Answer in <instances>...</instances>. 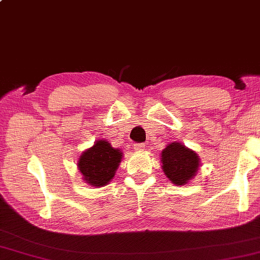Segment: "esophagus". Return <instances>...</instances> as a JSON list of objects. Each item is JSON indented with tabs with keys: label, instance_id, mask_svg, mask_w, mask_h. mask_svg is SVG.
I'll return each mask as SVG.
<instances>
[{
	"label": "esophagus",
	"instance_id": "1",
	"mask_svg": "<svg viewBox=\"0 0 260 260\" xmlns=\"http://www.w3.org/2000/svg\"><path fill=\"white\" fill-rule=\"evenodd\" d=\"M145 147H146V145H145L144 143H138V144L134 145V148L137 150H144Z\"/></svg>",
	"mask_w": 260,
	"mask_h": 260
}]
</instances>
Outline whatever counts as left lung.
Returning <instances> with one entry per match:
<instances>
[{"label": "left lung", "mask_w": 260, "mask_h": 260, "mask_svg": "<svg viewBox=\"0 0 260 260\" xmlns=\"http://www.w3.org/2000/svg\"><path fill=\"white\" fill-rule=\"evenodd\" d=\"M162 171L175 185H185L195 176L199 158L197 154L183 144L172 143L161 152Z\"/></svg>", "instance_id": "8db88e82"}]
</instances>
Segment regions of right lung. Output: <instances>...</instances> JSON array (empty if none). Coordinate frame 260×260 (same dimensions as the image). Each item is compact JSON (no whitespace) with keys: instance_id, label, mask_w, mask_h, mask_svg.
Wrapping results in <instances>:
<instances>
[{"instance_id":"1","label":"right lung","mask_w":260,"mask_h":260,"mask_svg":"<svg viewBox=\"0 0 260 260\" xmlns=\"http://www.w3.org/2000/svg\"><path fill=\"white\" fill-rule=\"evenodd\" d=\"M122 153L111 146L110 143L100 140L87 149L78 160V168L86 183L101 187L106 185L115 175Z\"/></svg>"}]
</instances>
